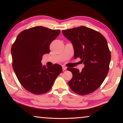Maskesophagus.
<instances>
[{
	"mask_svg": "<svg viewBox=\"0 0 123 123\" xmlns=\"http://www.w3.org/2000/svg\"><path fill=\"white\" fill-rule=\"evenodd\" d=\"M62 69H63V71H64V70H66L67 69V67L65 66H62Z\"/></svg>",
	"mask_w": 123,
	"mask_h": 123,
	"instance_id": "1",
	"label": "esophagus"
}]
</instances>
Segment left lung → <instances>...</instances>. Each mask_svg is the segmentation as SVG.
Returning <instances> with one entry per match:
<instances>
[{"instance_id": "left-lung-1", "label": "left lung", "mask_w": 123, "mask_h": 123, "mask_svg": "<svg viewBox=\"0 0 123 123\" xmlns=\"http://www.w3.org/2000/svg\"><path fill=\"white\" fill-rule=\"evenodd\" d=\"M62 34L73 45L74 59L80 58L85 64L81 72L67 68L73 74L68 85L77 94H90L101 86L109 72L111 55L106 39L100 32L83 26L63 30Z\"/></svg>"}]
</instances>
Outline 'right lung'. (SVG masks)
Listing matches in <instances>:
<instances>
[{
    "instance_id": "1",
    "label": "right lung",
    "mask_w": 123,
    "mask_h": 123,
    "mask_svg": "<svg viewBox=\"0 0 123 123\" xmlns=\"http://www.w3.org/2000/svg\"><path fill=\"white\" fill-rule=\"evenodd\" d=\"M60 33V30L33 27L19 33L12 45V67L20 84L31 93L48 92L62 71L58 64L45 67L41 63L43 55L50 53V45Z\"/></svg>"
}]
</instances>
